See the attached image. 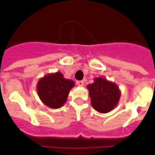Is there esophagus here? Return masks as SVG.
Returning <instances> with one entry per match:
<instances>
[{
	"instance_id": "1",
	"label": "esophagus",
	"mask_w": 155,
	"mask_h": 155,
	"mask_svg": "<svg viewBox=\"0 0 155 155\" xmlns=\"http://www.w3.org/2000/svg\"><path fill=\"white\" fill-rule=\"evenodd\" d=\"M77 84H78L79 87H82V86L84 85V81H77Z\"/></svg>"
}]
</instances>
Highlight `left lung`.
Here are the masks:
<instances>
[{"label": "left lung", "mask_w": 155, "mask_h": 155, "mask_svg": "<svg viewBox=\"0 0 155 155\" xmlns=\"http://www.w3.org/2000/svg\"><path fill=\"white\" fill-rule=\"evenodd\" d=\"M87 88L92 107L101 113H107L113 110L121 96L118 85L102 77L95 78L94 82L88 84Z\"/></svg>", "instance_id": "obj_1"}]
</instances>
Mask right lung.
<instances>
[{
  "label": "right lung",
  "instance_id": "add662e5",
  "mask_svg": "<svg viewBox=\"0 0 155 155\" xmlns=\"http://www.w3.org/2000/svg\"><path fill=\"white\" fill-rule=\"evenodd\" d=\"M74 84L72 80L64 78L61 72L50 73L39 79L36 86L37 92L46 106L59 109L64 105Z\"/></svg>",
  "mask_w": 155,
  "mask_h": 155
}]
</instances>
